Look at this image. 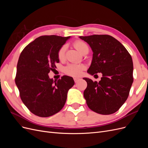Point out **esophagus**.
<instances>
[{
	"label": "esophagus",
	"instance_id": "1",
	"mask_svg": "<svg viewBox=\"0 0 148 148\" xmlns=\"http://www.w3.org/2000/svg\"><path fill=\"white\" fill-rule=\"evenodd\" d=\"M73 79H74V81H75V83H77V82L79 81V80L80 79L78 78H74Z\"/></svg>",
	"mask_w": 148,
	"mask_h": 148
}]
</instances>
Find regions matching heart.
Masks as SVG:
<instances>
[{
    "label": "heart",
    "instance_id": "obj_1",
    "mask_svg": "<svg viewBox=\"0 0 148 148\" xmlns=\"http://www.w3.org/2000/svg\"><path fill=\"white\" fill-rule=\"evenodd\" d=\"M74 47L82 53L89 51V47L87 44L82 41H77L73 44ZM66 49V45H63L58 51L57 57L60 60H63L65 57V51ZM85 69V66L83 64H70L67 65L64 68V72L71 77H79L83 73Z\"/></svg>",
    "mask_w": 148,
    "mask_h": 148
}]
</instances>
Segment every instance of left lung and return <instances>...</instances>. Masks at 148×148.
Wrapping results in <instances>:
<instances>
[{
    "mask_svg": "<svg viewBox=\"0 0 148 148\" xmlns=\"http://www.w3.org/2000/svg\"><path fill=\"white\" fill-rule=\"evenodd\" d=\"M79 38L93 52L88 73L102 74L99 82L83 78L87 82L83 93L86 104L97 114H114L127 99L133 82L132 58L126 48L111 36L94 34Z\"/></svg>",
    "mask_w": 148,
    "mask_h": 148,
    "instance_id": "1",
    "label": "left lung"
}]
</instances>
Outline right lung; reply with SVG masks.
<instances>
[{
    "instance_id": "obj_1",
    "label": "right lung",
    "mask_w": 148,
    "mask_h": 148,
    "mask_svg": "<svg viewBox=\"0 0 148 148\" xmlns=\"http://www.w3.org/2000/svg\"><path fill=\"white\" fill-rule=\"evenodd\" d=\"M68 37L42 36L26 46L19 57L15 83L21 99L29 110L41 117H48L63 108L67 92L74 84L64 75L53 81L48 73L59 63L57 52Z\"/></svg>"
}]
</instances>
